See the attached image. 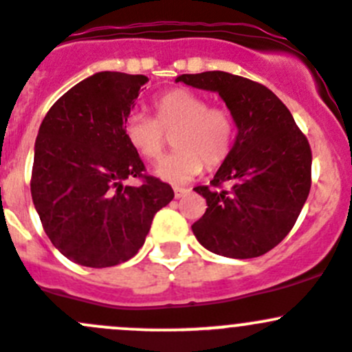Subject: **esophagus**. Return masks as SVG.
Segmentation results:
<instances>
[{"mask_svg":"<svg viewBox=\"0 0 352 352\" xmlns=\"http://www.w3.org/2000/svg\"><path fill=\"white\" fill-rule=\"evenodd\" d=\"M188 191H190V190H188V188H181V186H175V197H176V198H183V197H184V195H186V193H188Z\"/></svg>","mask_w":352,"mask_h":352,"instance_id":"obj_1","label":"esophagus"}]
</instances>
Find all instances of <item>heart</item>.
Wrapping results in <instances>:
<instances>
[{
  "label": "heart",
  "mask_w": 352,
  "mask_h": 352,
  "mask_svg": "<svg viewBox=\"0 0 352 352\" xmlns=\"http://www.w3.org/2000/svg\"><path fill=\"white\" fill-rule=\"evenodd\" d=\"M154 118L133 111L123 135L145 161H157L175 133L176 151L155 166V175L169 183H186L200 175L204 164L215 169L229 157L234 144V118L226 107L208 106L207 99L188 89H173L154 100Z\"/></svg>",
  "instance_id": "b5f03b06"
}]
</instances>
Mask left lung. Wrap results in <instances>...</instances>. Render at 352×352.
I'll use <instances>...</instances> for the list:
<instances>
[{"instance_id":"8db88e82","label":"left lung","mask_w":352,"mask_h":352,"mask_svg":"<svg viewBox=\"0 0 352 352\" xmlns=\"http://www.w3.org/2000/svg\"><path fill=\"white\" fill-rule=\"evenodd\" d=\"M195 89L217 92L234 118L238 135L191 226L198 243L229 258H255L293 229L311 186V148L283 100L265 85L226 72L181 75ZM224 182L229 188H222Z\"/></svg>"}]
</instances>
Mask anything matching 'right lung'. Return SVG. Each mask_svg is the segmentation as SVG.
<instances>
[{
  "label": "right lung",
  "mask_w": 352,
  "mask_h": 352,
  "mask_svg": "<svg viewBox=\"0 0 352 352\" xmlns=\"http://www.w3.org/2000/svg\"><path fill=\"white\" fill-rule=\"evenodd\" d=\"M145 75L99 72L61 96L43 120L34 148L30 193L47 238L72 262L92 269L130 260L152 219L175 198L145 175L123 124ZM140 177L138 187L124 185Z\"/></svg>",
  "instance_id": "obj_1"
}]
</instances>
